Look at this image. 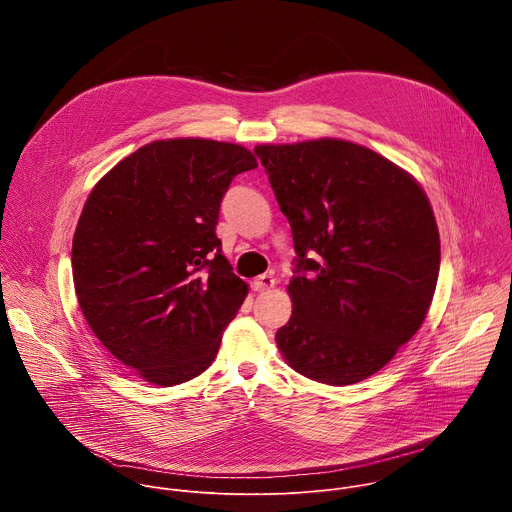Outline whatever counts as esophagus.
Instances as JSON below:
<instances>
[{
  "label": "esophagus",
  "mask_w": 512,
  "mask_h": 512,
  "mask_svg": "<svg viewBox=\"0 0 512 512\" xmlns=\"http://www.w3.org/2000/svg\"><path fill=\"white\" fill-rule=\"evenodd\" d=\"M251 285H253L255 291H267V289L275 287V279L271 275H259V277L253 279Z\"/></svg>",
  "instance_id": "1"
}]
</instances>
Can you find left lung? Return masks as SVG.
Instances as JSON below:
<instances>
[{
	"label": "left lung",
	"mask_w": 512,
	"mask_h": 512,
	"mask_svg": "<svg viewBox=\"0 0 512 512\" xmlns=\"http://www.w3.org/2000/svg\"><path fill=\"white\" fill-rule=\"evenodd\" d=\"M298 253L294 304L275 334L296 373L334 387L379 373L421 328L440 273V231L421 184L364 145L259 143ZM317 253L312 260L307 253Z\"/></svg>",
	"instance_id": "left-lung-1"
}]
</instances>
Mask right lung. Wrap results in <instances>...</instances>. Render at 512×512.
<instances>
[{
	"label": "right lung",
	"mask_w": 512,
	"mask_h": 512,
	"mask_svg": "<svg viewBox=\"0 0 512 512\" xmlns=\"http://www.w3.org/2000/svg\"><path fill=\"white\" fill-rule=\"evenodd\" d=\"M257 168L239 143L156 139L91 190L72 237V281L101 344L143 381L186 383L216 358L249 285L214 229L231 180Z\"/></svg>",
	"instance_id": "right-lung-1"
}]
</instances>
